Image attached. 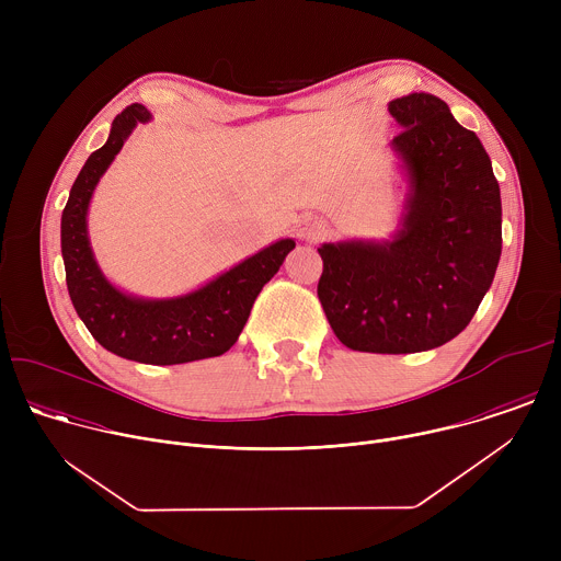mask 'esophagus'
<instances>
[{
	"label": "esophagus",
	"instance_id": "esophagus-1",
	"mask_svg": "<svg viewBox=\"0 0 561 561\" xmlns=\"http://www.w3.org/2000/svg\"><path fill=\"white\" fill-rule=\"evenodd\" d=\"M297 234L306 239V242H319V239H324L329 234V226L322 217L306 213L297 219Z\"/></svg>",
	"mask_w": 561,
	"mask_h": 561
}]
</instances>
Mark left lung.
Here are the masks:
<instances>
[{
    "label": "left lung",
    "instance_id": "left-lung-1",
    "mask_svg": "<svg viewBox=\"0 0 561 561\" xmlns=\"http://www.w3.org/2000/svg\"><path fill=\"white\" fill-rule=\"evenodd\" d=\"M390 146L407 178L388 239L317 249V295L337 340L362 353H422L457 337L489 293L502 255V197L491 157L435 95L392 100Z\"/></svg>",
    "mask_w": 561,
    "mask_h": 561
}]
</instances>
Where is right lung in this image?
<instances>
[{"mask_svg": "<svg viewBox=\"0 0 561 561\" xmlns=\"http://www.w3.org/2000/svg\"><path fill=\"white\" fill-rule=\"evenodd\" d=\"M150 119L141 104L128 106L113 119L106 144L87 159L61 213V257L70 301L106 351L139 364L171 366L224 355L237 342L260 290L295 249V239H279L186 295L150 299L117 288L95 260L87 217L115 154L135 126Z\"/></svg>", "mask_w": 561, "mask_h": 561, "instance_id": "right-lung-1", "label": "right lung"}]
</instances>
